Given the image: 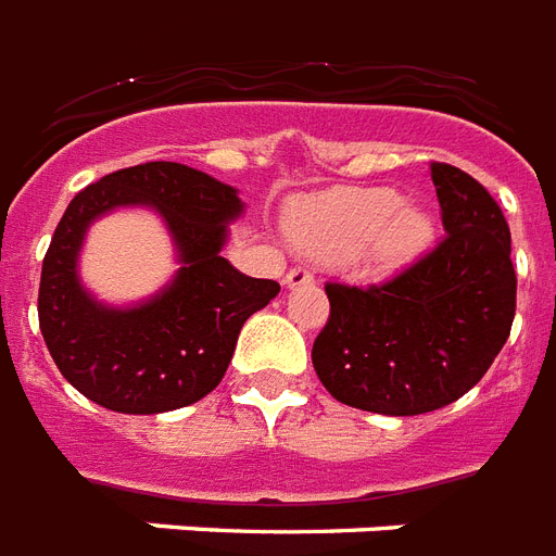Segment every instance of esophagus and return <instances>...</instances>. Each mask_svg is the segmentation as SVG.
<instances>
[{
	"instance_id": "1",
	"label": "esophagus",
	"mask_w": 556,
	"mask_h": 556,
	"mask_svg": "<svg viewBox=\"0 0 556 556\" xmlns=\"http://www.w3.org/2000/svg\"><path fill=\"white\" fill-rule=\"evenodd\" d=\"M286 288H303V286H312L314 282V274L308 268H291L286 274Z\"/></svg>"
}]
</instances>
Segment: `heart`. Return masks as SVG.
<instances>
[{
    "label": "heart",
    "instance_id": "obj_1",
    "mask_svg": "<svg viewBox=\"0 0 556 556\" xmlns=\"http://www.w3.org/2000/svg\"><path fill=\"white\" fill-rule=\"evenodd\" d=\"M288 242L312 260L395 274L413 265L435 239L424 201L401 199L392 187H334L296 199L282 218Z\"/></svg>",
    "mask_w": 556,
    "mask_h": 556
}]
</instances>
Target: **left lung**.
<instances>
[{"instance_id":"1","label":"left lung","mask_w":556,"mask_h":556,"mask_svg":"<svg viewBox=\"0 0 556 556\" xmlns=\"http://www.w3.org/2000/svg\"><path fill=\"white\" fill-rule=\"evenodd\" d=\"M444 239L383 286L329 282L312 364L340 404L380 415L441 409L491 369L517 312L500 204L465 169L430 164Z\"/></svg>"}]
</instances>
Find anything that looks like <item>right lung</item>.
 <instances>
[{"label":"right lung","instance_id":"right-lung-1","mask_svg":"<svg viewBox=\"0 0 556 556\" xmlns=\"http://www.w3.org/2000/svg\"><path fill=\"white\" fill-rule=\"evenodd\" d=\"M117 206L155 208L168 227L177 277L135 306L100 304L76 262L91 220ZM239 190L176 161L117 169L72 199L42 260L39 329L56 369L112 413L155 415L195 404L225 378L244 320L279 294L222 256Z\"/></svg>","mask_w":556,"mask_h":556}]
</instances>
